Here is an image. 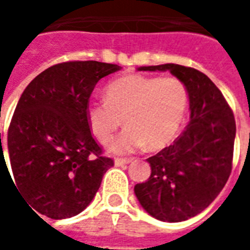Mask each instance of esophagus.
Segmentation results:
<instances>
[{"mask_svg": "<svg viewBox=\"0 0 250 250\" xmlns=\"http://www.w3.org/2000/svg\"><path fill=\"white\" fill-rule=\"evenodd\" d=\"M131 162V159L127 158H116L115 159V166H123V165H128Z\"/></svg>", "mask_w": 250, "mask_h": 250, "instance_id": "esophagus-1", "label": "esophagus"}]
</instances>
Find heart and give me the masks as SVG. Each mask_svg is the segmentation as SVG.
Returning <instances> with one entry per match:
<instances>
[{
	"label": "heart",
	"instance_id": "heart-1",
	"mask_svg": "<svg viewBox=\"0 0 250 250\" xmlns=\"http://www.w3.org/2000/svg\"><path fill=\"white\" fill-rule=\"evenodd\" d=\"M188 103V88L177 77L128 75L109 83L105 100L88 104V127L100 143L108 145L123 118L127 128L111 151L130 154L146 145L158 150L178 134Z\"/></svg>",
	"mask_w": 250,
	"mask_h": 250
}]
</instances>
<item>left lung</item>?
<instances>
[{"instance_id":"obj_1","label":"left lung","mask_w":250,"mask_h":250,"mask_svg":"<svg viewBox=\"0 0 250 250\" xmlns=\"http://www.w3.org/2000/svg\"><path fill=\"white\" fill-rule=\"evenodd\" d=\"M138 71H168L188 88V125L173 145L147 159L151 175L134 188L142 208L154 218L186 221L217 198L230 175L234 115L214 83L194 68L162 64Z\"/></svg>"}]
</instances>
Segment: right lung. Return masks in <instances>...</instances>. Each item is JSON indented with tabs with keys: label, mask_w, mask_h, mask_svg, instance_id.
I'll return each mask as SVG.
<instances>
[{
	"label": "right lung",
	"mask_w": 250,
	"mask_h": 250,
	"mask_svg": "<svg viewBox=\"0 0 250 250\" xmlns=\"http://www.w3.org/2000/svg\"><path fill=\"white\" fill-rule=\"evenodd\" d=\"M120 69L92 60L62 62L25 88L9 125L8 152L10 179L36 214L62 220L82 213L114 166L92 138L87 107L99 80ZM1 166L8 170L0 132Z\"/></svg>",
	"instance_id": "right-lung-1"
}]
</instances>
